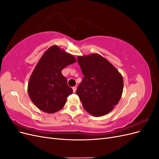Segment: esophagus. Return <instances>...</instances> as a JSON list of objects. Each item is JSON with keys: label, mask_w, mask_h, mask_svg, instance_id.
Here are the masks:
<instances>
[{"label": "esophagus", "mask_w": 159, "mask_h": 159, "mask_svg": "<svg viewBox=\"0 0 159 159\" xmlns=\"http://www.w3.org/2000/svg\"><path fill=\"white\" fill-rule=\"evenodd\" d=\"M72 89H73V91H74V92L75 93V91H76L77 88H76V87H73V88H72Z\"/></svg>", "instance_id": "obj_1"}]
</instances>
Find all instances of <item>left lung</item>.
I'll return each mask as SVG.
<instances>
[{"instance_id": "8db88e82", "label": "left lung", "mask_w": 159, "mask_h": 159, "mask_svg": "<svg viewBox=\"0 0 159 159\" xmlns=\"http://www.w3.org/2000/svg\"><path fill=\"white\" fill-rule=\"evenodd\" d=\"M78 61L84 78L76 94L84 108L95 117L111 111L123 93L121 74L108 60L97 54L78 56Z\"/></svg>"}]
</instances>
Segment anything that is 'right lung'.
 Masks as SVG:
<instances>
[{"label": "right lung", "instance_id": "right-lung-1", "mask_svg": "<svg viewBox=\"0 0 159 159\" xmlns=\"http://www.w3.org/2000/svg\"><path fill=\"white\" fill-rule=\"evenodd\" d=\"M75 62L73 56L57 46H52L44 52L28 84V95L38 109L53 113L63 108L73 89L68 85L61 70Z\"/></svg>", "mask_w": 159, "mask_h": 159}]
</instances>
